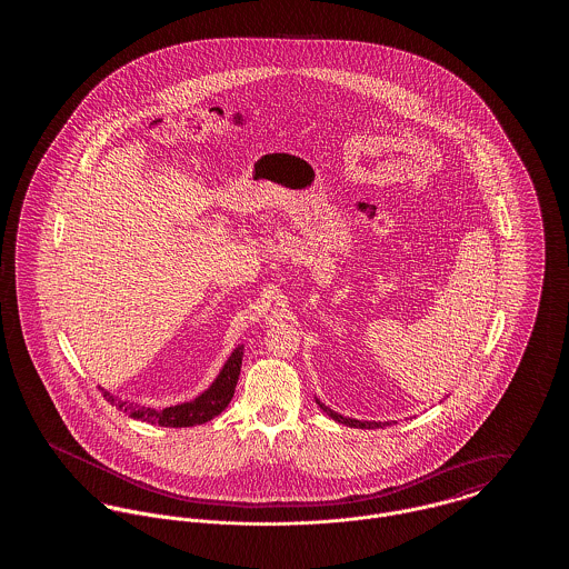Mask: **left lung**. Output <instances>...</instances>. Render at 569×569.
<instances>
[{"label": "left lung", "instance_id": "left-lung-1", "mask_svg": "<svg viewBox=\"0 0 569 569\" xmlns=\"http://www.w3.org/2000/svg\"><path fill=\"white\" fill-rule=\"evenodd\" d=\"M318 406L322 407V409H325L326 413H328L332 420H337V422H341V425L356 427V429H376V427H381V422H360V420H352V418H343L341 413H337V411L328 409V407L322 406L320 401H318Z\"/></svg>", "mask_w": 569, "mask_h": 569}]
</instances>
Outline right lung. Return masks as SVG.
Returning a JSON list of instances; mask_svg holds the SVG:
<instances>
[{
	"label": "right lung",
	"instance_id": "right-lung-1",
	"mask_svg": "<svg viewBox=\"0 0 569 569\" xmlns=\"http://www.w3.org/2000/svg\"><path fill=\"white\" fill-rule=\"evenodd\" d=\"M241 362H243V348H237L232 356L228 358V362L223 365V369L217 376L213 386L207 392H202L198 399H193L190 403H181V406L153 409V407L136 406V403L121 401V399L112 397L107 390H102V395H104V399L109 401L110 406L117 407L119 411L128 413L134 420L160 425V427H172V429L196 427V425H204V422L213 420L232 401L237 381L241 376Z\"/></svg>",
	"mask_w": 569,
	"mask_h": 569
}]
</instances>
